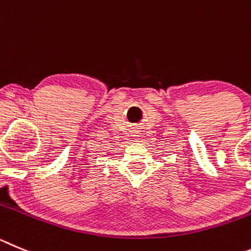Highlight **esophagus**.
I'll return each instance as SVG.
<instances>
[{
    "instance_id": "1",
    "label": "esophagus",
    "mask_w": 251,
    "mask_h": 251,
    "mask_svg": "<svg viewBox=\"0 0 251 251\" xmlns=\"http://www.w3.org/2000/svg\"><path fill=\"white\" fill-rule=\"evenodd\" d=\"M132 136H135V137H136V136H137V132H133V135H132Z\"/></svg>"
}]
</instances>
